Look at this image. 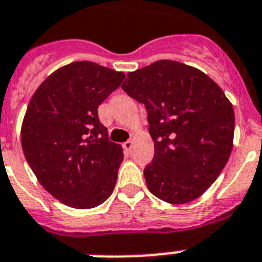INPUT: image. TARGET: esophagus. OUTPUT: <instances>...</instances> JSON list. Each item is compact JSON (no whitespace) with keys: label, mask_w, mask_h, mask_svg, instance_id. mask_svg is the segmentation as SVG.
<instances>
[{"label":"esophagus","mask_w":262,"mask_h":262,"mask_svg":"<svg viewBox=\"0 0 262 262\" xmlns=\"http://www.w3.org/2000/svg\"><path fill=\"white\" fill-rule=\"evenodd\" d=\"M122 146H124L125 152L129 153L132 150V148H133V142H132L130 140H127L126 142H124V144H122Z\"/></svg>","instance_id":"esophagus-1"}]
</instances>
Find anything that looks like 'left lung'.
Here are the masks:
<instances>
[{
  "label": "left lung",
  "instance_id": "8db88e82",
  "mask_svg": "<svg viewBox=\"0 0 262 262\" xmlns=\"http://www.w3.org/2000/svg\"><path fill=\"white\" fill-rule=\"evenodd\" d=\"M121 87L148 113L155 156L144 176L150 192L172 205L201 196L233 149L234 110L221 87L173 60L129 72Z\"/></svg>",
  "mask_w": 262,
  "mask_h": 262
}]
</instances>
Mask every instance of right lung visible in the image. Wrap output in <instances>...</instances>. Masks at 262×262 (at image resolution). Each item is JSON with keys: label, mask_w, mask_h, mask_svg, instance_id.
Instances as JSON below:
<instances>
[{"label": "right lung", "mask_w": 262, "mask_h": 262, "mask_svg": "<svg viewBox=\"0 0 262 262\" xmlns=\"http://www.w3.org/2000/svg\"><path fill=\"white\" fill-rule=\"evenodd\" d=\"M124 78L75 61L48 76L28 105L21 127L25 159L40 184L70 207H97L114 190L124 153L109 140L98 106Z\"/></svg>", "instance_id": "right-lung-1"}]
</instances>
